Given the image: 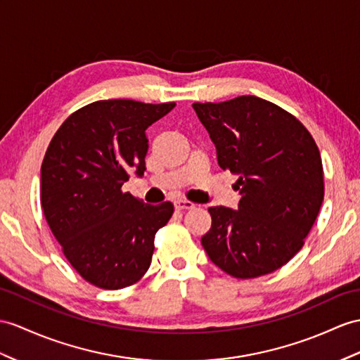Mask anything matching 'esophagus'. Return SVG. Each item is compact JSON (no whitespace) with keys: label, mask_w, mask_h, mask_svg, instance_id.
<instances>
[{"label":"esophagus","mask_w":360,"mask_h":360,"mask_svg":"<svg viewBox=\"0 0 360 360\" xmlns=\"http://www.w3.org/2000/svg\"><path fill=\"white\" fill-rule=\"evenodd\" d=\"M174 206H175V209H179V210L194 209L195 207V205L191 203V201H188V200H175L174 201Z\"/></svg>","instance_id":"1"}]
</instances>
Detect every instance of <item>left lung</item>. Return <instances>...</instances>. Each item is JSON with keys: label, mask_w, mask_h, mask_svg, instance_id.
Returning a JSON list of instances; mask_svg holds the SVG:
<instances>
[{"label": "left lung", "mask_w": 360, "mask_h": 360, "mask_svg": "<svg viewBox=\"0 0 360 360\" xmlns=\"http://www.w3.org/2000/svg\"><path fill=\"white\" fill-rule=\"evenodd\" d=\"M221 169L238 175V210L209 207L210 261L240 279L283 267L304 246L323 200L316 143L290 112L257 96L192 103Z\"/></svg>", "instance_id": "left-lung-1"}]
</instances>
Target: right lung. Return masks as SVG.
<instances>
[{"label":"right lung","mask_w":360,"mask_h":360,"mask_svg":"<svg viewBox=\"0 0 360 360\" xmlns=\"http://www.w3.org/2000/svg\"><path fill=\"white\" fill-rule=\"evenodd\" d=\"M175 107L98 101L68 116L41 166V205L55 238L85 281L107 290L137 283L150 269L154 236L169 201L145 205L122 185L146 166L145 131Z\"/></svg>","instance_id":"right-lung-1"}]
</instances>
